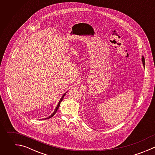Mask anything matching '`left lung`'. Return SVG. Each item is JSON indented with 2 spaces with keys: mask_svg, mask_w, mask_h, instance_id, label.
<instances>
[{
  "mask_svg": "<svg viewBox=\"0 0 155 155\" xmlns=\"http://www.w3.org/2000/svg\"><path fill=\"white\" fill-rule=\"evenodd\" d=\"M142 63H143V66H144V67H145V59H144V58L142 56Z\"/></svg>",
  "mask_w": 155,
  "mask_h": 155,
  "instance_id": "obj_1",
  "label": "left lung"
}]
</instances>
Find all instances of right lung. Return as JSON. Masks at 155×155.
<instances>
[{
    "label": "right lung",
    "instance_id": "obj_1",
    "mask_svg": "<svg viewBox=\"0 0 155 155\" xmlns=\"http://www.w3.org/2000/svg\"><path fill=\"white\" fill-rule=\"evenodd\" d=\"M65 94H64L63 96H62V97H61V100H60V101L59 102V103H58V105H57V107H56V108L55 109V110L54 111V112H53V113L50 116H49V117H48L47 118H45V119H49V118H50V117H53L54 114H55V113H56V112L57 111V110H58V109L59 108V106H60V104H61V102L62 101V100H63V99H64V96H65Z\"/></svg>",
    "mask_w": 155,
    "mask_h": 155
}]
</instances>
